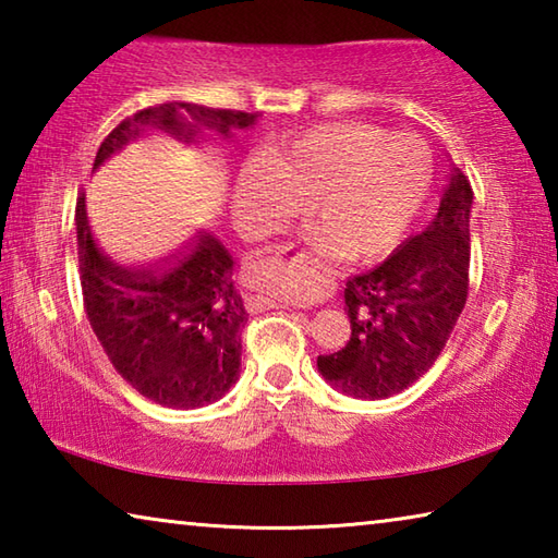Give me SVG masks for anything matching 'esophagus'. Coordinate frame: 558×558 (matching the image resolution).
Here are the masks:
<instances>
[{
  "label": "esophagus",
  "mask_w": 558,
  "mask_h": 558,
  "mask_svg": "<svg viewBox=\"0 0 558 558\" xmlns=\"http://www.w3.org/2000/svg\"><path fill=\"white\" fill-rule=\"evenodd\" d=\"M276 258H280L282 263H300L302 258H307V256H305V251H290V256H286V258H282V251H268V253H263V256H260V260H276ZM245 305H248L251 313H253V310L272 307L268 300H260V298H248V300H245Z\"/></svg>",
  "instance_id": "obj_1"
}]
</instances>
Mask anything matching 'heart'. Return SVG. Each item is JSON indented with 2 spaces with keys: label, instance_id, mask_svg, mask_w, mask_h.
Listing matches in <instances>:
<instances>
[{
  "label": "heart",
  "instance_id": "b5f03b06",
  "mask_svg": "<svg viewBox=\"0 0 558 558\" xmlns=\"http://www.w3.org/2000/svg\"><path fill=\"white\" fill-rule=\"evenodd\" d=\"M433 182V153L409 132L364 122L315 128L266 147L235 179L233 206L245 231H272L307 206L317 241L347 263L376 260L409 231ZM295 300L310 288L286 286Z\"/></svg>",
  "mask_w": 558,
  "mask_h": 558
}]
</instances>
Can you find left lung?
<instances>
[{
    "label": "left lung",
    "mask_w": 558,
    "mask_h": 558,
    "mask_svg": "<svg viewBox=\"0 0 558 558\" xmlns=\"http://www.w3.org/2000/svg\"><path fill=\"white\" fill-rule=\"evenodd\" d=\"M470 179L450 167L436 219L374 270L347 280L349 342L319 354L325 379L354 399H389L426 374L465 307L470 286Z\"/></svg>",
    "instance_id": "obj_1"
}]
</instances>
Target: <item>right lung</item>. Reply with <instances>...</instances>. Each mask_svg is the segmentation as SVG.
<instances>
[{
  "label": "right lung",
  "instance_id": "right-lung-1",
  "mask_svg": "<svg viewBox=\"0 0 558 558\" xmlns=\"http://www.w3.org/2000/svg\"><path fill=\"white\" fill-rule=\"evenodd\" d=\"M256 112L162 102L137 110L102 140L93 169L120 153L145 128H159L184 143L199 130L231 137ZM83 307L102 352L132 389L167 409H199L239 381L241 327L248 323L233 288V258L214 233L202 231L159 266L125 268L93 239L86 194L75 204Z\"/></svg>",
  "mask_w": 558,
  "mask_h": 558
}]
</instances>
